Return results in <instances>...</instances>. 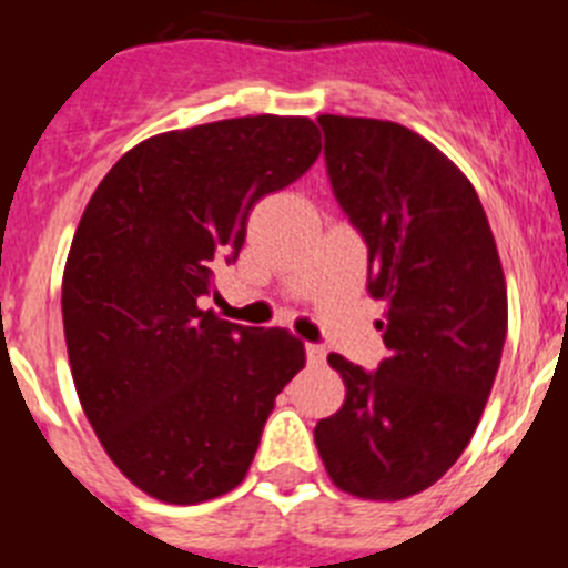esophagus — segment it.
I'll list each match as a JSON object with an SVG mask.
<instances>
[{"label": "esophagus", "mask_w": 568, "mask_h": 568, "mask_svg": "<svg viewBox=\"0 0 568 568\" xmlns=\"http://www.w3.org/2000/svg\"><path fill=\"white\" fill-rule=\"evenodd\" d=\"M324 361H327V353H324V346L307 344V364L318 366V364H324Z\"/></svg>", "instance_id": "1"}]
</instances>
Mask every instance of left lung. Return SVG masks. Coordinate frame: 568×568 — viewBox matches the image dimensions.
Wrapping results in <instances>:
<instances>
[{
    "label": "left lung",
    "instance_id": "8db88e82",
    "mask_svg": "<svg viewBox=\"0 0 568 568\" xmlns=\"http://www.w3.org/2000/svg\"><path fill=\"white\" fill-rule=\"evenodd\" d=\"M341 210L369 250L389 349L375 373L329 353L341 409L315 446L341 491L404 500L429 489L478 429L506 341V278L471 182L404 124L318 115Z\"/></svg>",
    "mask_w": 568,
    "mask_h": 568
}]
</instances>
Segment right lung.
Wrapping results in <instances>:
<instances>
[{"mask_svg": "<svg viewBox=\"0 0 568 568\" xmlns=\"http://www.w3.org/2000/svg\"><path fill=\"white\" fill-rule=\"evenodd\" d=\"M318 153L307 115H241L150 135L90 195L62 278L70 373L104 453L150 498L235 489L304 366L293 333L230 324L199 298L239 258L255 202Z\"/></svg>", "mask_w": 568, "mask_h": 568, "instance_id": "right-lung-1", "label": "right lung"}]
</instances>
